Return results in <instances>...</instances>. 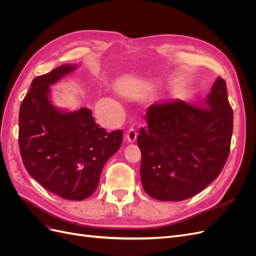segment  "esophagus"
Returning <instances> with one entry per match:
<instances>
[{
    "instance_id": "esophagus-1",
    "label": "esophagus",
    "mask_w": 256,
    "mask_h": 256,
    "mask_svg": "<svg viewBox=\"0 0 256 256\" xmlns=\"http://www.w3.org/2000/svg\"><path fill=\"white\" fill-rule=\"evenodd\" d=\"M136 136H138V134H136V129H134V128H130V129L127 131V132H126L125 138H126V140H127L129 143H134V142H136Z\"/></svg>"
}]
</instances>
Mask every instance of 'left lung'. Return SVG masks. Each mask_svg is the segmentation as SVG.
I'll return each instance as SVG.
<instances>
[{"instance_id": "obj_1", "label": "left lung", "mask_w": 256, "mask_h": 256, "mask_svg": "<svg viewBox=\"0 0 256 256\" xmlns=\"http://www.w3.org/2000/svg\"><path fill=\"white\" fill-rule=\"evenodd\" d=\"M147 128L136 142L141 150L145 192L159 200L196 196L221 173L230 154L233 110L226 83L219 78L203 102L173 100L148 106Z\"/></svg>"}]
</instances>
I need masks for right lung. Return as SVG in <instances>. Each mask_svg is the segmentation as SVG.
<instances>
[{
	"mask_svg": "<svg viewBox=\"0 0 256 256\" xmlns=\"http://www.w3.org/2000/svg\"><path fill=\"white\" fill-rule=\"evenodd\" d=\"M74 68L58 66L30 83L19 112V148L26 171L44 189L81 200L96 191L104 166L122 145V131L106 132L88 108L65 112L51 104L49 85Z\"/></svg>",
	"mask_w": 256,
	"mask_h": 256,
	"instance_id": "1",
	"label": "right lung"
}]
</instances>
